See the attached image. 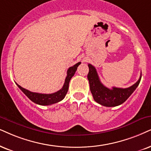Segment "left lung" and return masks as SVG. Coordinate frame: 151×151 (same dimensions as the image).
<instances>
[{
  "instance_id": "obj_1",
  "label": "left lung",
  "mask_w": 151,
  "mask_h": 151,
  "mask_svg": "<svg viewBox=\"0 0 151 151\" xmlns=\"http://www.w3.org/2000/svg\"><path fill=\"white\" fill-rule=\"evenodd\" d=\"M88 66L89 72L87 77L93 99L101 105L108 107L118 106L125 102L138 86L142 78L141 74L138 81L129 88H121L112 87L111 89H109L101 83L95 67L91 64H88Z\"/></svg>"
}]
</instances>
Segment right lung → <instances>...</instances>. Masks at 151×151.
Masks as SVG:
<instances>
[{"mask_svg": "<svg viewBox=\"0 0 151 151\" xmlns=\"http://www.w3.org/2000/svg\"><path fill=\"white\" fill-rule=\"evenodd\" d=\"M81 64V62H79L78 63L75 64L72 67H70L69 69L67 71V77L65 80V83L62 88L59 90L56 93H51V94H43V93H34L28 91L22 88L21 86H18V87L22 90V91L24 93L28 98L30 99L32 102H35V104H40V105H51V104H55L62 100H63L65 97L68 93V88H69V83L70 79L73 77L75 74V72L77 71V67Z\"/></svg>", "mask_w": 151, "mask_h": 151, "instance_id": "right-lung-1", "label": "right lung"}]
</instances>
